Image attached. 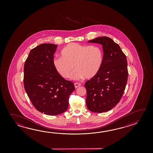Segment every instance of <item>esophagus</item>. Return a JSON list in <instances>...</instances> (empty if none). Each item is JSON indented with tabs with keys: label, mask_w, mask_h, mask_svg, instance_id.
<instances>
[{
	"label": "esophagus",
	"mask_w": 153,
	"mask_h": 153,
	"mask_svg": "<svg viewBox=\"0 0 153 153\" xmlns=\"http://www.w3.org/2000/svg\"><path fill=\"white\" fill-rule=\"evenodd\" d=\"M80 85H81V84L80 83H78V82H75V84H74V86H75V88L79 87Z\"/></svg>",
	"instance_id": "1"
}]
</instances>
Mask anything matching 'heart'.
I'll return each mask as SVG.
<instances>
[{
	"label": "heart",
	"mask_w": 153,
	"mask_h": 153,
	"mask_svg": "<svg viewBox=\"0 0 153 153\" xmlns=\"http://www.w3.org/2000/svg\"><path fill=\"white\" fill-rule=\"evenodd\" d=\"M62 57L53 59V64L63 78H68L74 69L71 78L79 79L94 78L100 72L103 60V54L97 45H83L72 42L61 51Z\"/></svg>",
	"instance_id": "1"
}]
</instances>
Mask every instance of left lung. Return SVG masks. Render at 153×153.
I'll return each mask as SVG.
<instances>
[{"mask_svg":"<svg viewBox=\"0 0 153 153\" xmlns=\"http://www.w3.org/2000/svg\"><path fill=\"white\" fill-rule=\"evenodd\" d=\"M102 45L103 60L100 72L85 86L88 109L94 113L110 111L119 102L127 84V59L119 45L107 36L88 41Z\"/></svg>","mask_w":153,"mask_h":153,"instance_id":"obj_1","label":"left lung"}]
</instances>
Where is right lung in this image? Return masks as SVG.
<instances>
[{
	"instance_id": "1",
	"label": "right lung",
	"mask_w": 153,
	"mask_h": 153,
	"mask_svg": "<svg viewBox=\"0 0 153 153\" xmlns=\"http://www.w3.org/2000/svg\"><path fill=\"white\" fill-rule=\"evenodd\" d=\"M58 46L42 44L30 50L24 65V86L33 105L40 112L49 115L67 110L69 97L75 90L56 71L53 54Z\"/></svg>"
}]
</instances>
